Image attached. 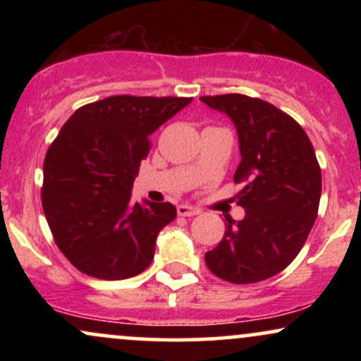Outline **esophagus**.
<instances>
[{"label": "esophagus", "instance_id": "1", "mask_svg": "<svg viewBox=\"0 0 361 361\" xmlns=\"http://www.w3.org/2000/svg\"><path fill=\"white\" fill-rule=\"evenodd\" d=\"M176 212L178 215H181V217H193V215H197L200 210L195 209L192 205H178Z\"/></svg>", "mask_w": 361, "mask_h": 361}]
</instances>
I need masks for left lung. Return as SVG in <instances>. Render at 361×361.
<instances>
[{
	"label": "left lung",
	"instance_id": "left-lung-1",
	"mask_svg": "<svg viewBox=\"0 0 361 361\" xmlns=\"http://www.w3.org/2000/svg\"><path fill=\"white\" fill-rule=\"evenodd\" d=\"M238 128L243 221L227 219L222 241L205 252L209 270L231 283H255L288 267L316 222L321 168L305 130L271 103L231 93L200 97Z\"/></svg>",
	"mask_w": 361,
	"mask_h": 361
}]
</instances>
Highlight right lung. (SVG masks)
<instances>
[{"label":"right lung","instance_id":"add662e5","mask_svg":"<svg viewBox=\"0 0 361 361\" xmlns=\"http://www.w3.org/2000/svg\"><path fill=\"white\" fill-rule=\"evenodd\" d=\"M190 102L103 98L74 111L54 139L44 161V214L57 247L85 275L123 280L151 264L157 234L175 221L176 207L132 202V185L149 135Z\"/></svg>","mask_w":361,"mask_h":361}]
</instances>
